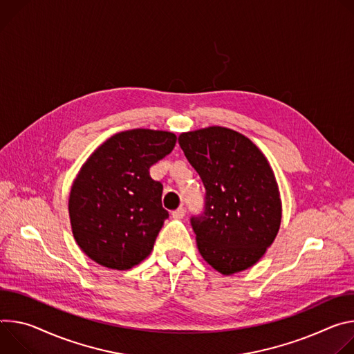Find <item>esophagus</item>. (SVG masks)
Returning <instances> with one entry per match:
<instances>
[{
  "instance_id": "34e87169",
  "label": "esophagus",
  "mask_w": 354,
  "mask_h": 354,
  "mask_svg": "<svg viewBox=\"0 0 354 354\" xmlns=\"http://www.w3.org/2000/svg\"><path fill=\"white\" fill-rule=\"evenodd\" d=\"M171 216H173L174 219H183V218L185 216V209H184V208H178V209H176V211L171 212Z\"/></svg>"
}]
</instances>
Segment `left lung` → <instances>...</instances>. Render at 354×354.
Masks as SVG:
<instances>
[{
    "label": "left lung",
    "instance_id": "8db88e82",
    "mask_svg": "<svg viewBox=\"0 0 354 354\" xmlns=\"http://www.w3.org/2000/svg\"><path fill=\"white\" fill-rule=\"evenodd\" d=\"M205 187V204L191 216L204 260L229 276L252 267L277 236L281 200L274 173L257 146L222 127L178 136Z\"/></svg>",
    "mask_w": 354,
    "mask_h": 354
}]
</instances>
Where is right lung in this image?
<instances>
[{"mask_svg":"<svg viewBox=\"0 0 354 354\" xmlns=\"http://www.w3.org/2000/svg\"><path fill=\"white\" fill-rule=\"evenodd\" d=\"M171 132L132 129L102 143L75 177L68 200L74 239L95 263L128 270L145 260L169 212L149 169L176 146Z\"/></svg>","mask_w":354,"mask_h":354,"instance_id":"right-lung-1","label":"right lung"}]
</instances>
